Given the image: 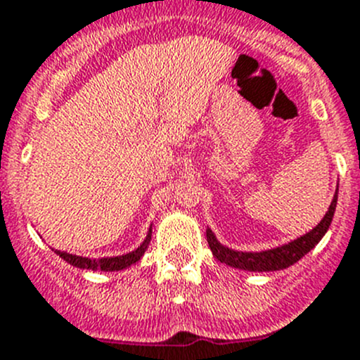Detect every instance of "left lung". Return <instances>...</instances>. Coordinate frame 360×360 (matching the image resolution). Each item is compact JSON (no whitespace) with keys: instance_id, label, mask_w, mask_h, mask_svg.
I'll return each instance as SVG.
<instances>
[{"instance_id":"obj_1","label":"left lung","mask_w":360,"mask_h":360,"mask_svg":"<svg viewBox=\"0 0 360 360\" xmlns=\"http://www.w3.org/2000/svg\"><path fill=\"white\" fill-rule=\"evenodd\" d=\"M336 203L338 191L336 194H334V200H332L330 207H328V212L325 214V217L318 222V226H314L309 233L302 235V237H299L293 242H288V244L281 245V248L259 252L233 251V249L224 248L222 244H219V240L215 238V235L212 233L210 228L207 229L208 245H210V251L214 252V256L219 262L233 266V269L249 270V272H272V270L288 269L290 265L299 262L304 255H307V252L321 240V237L327 233L328 226H330L332 222V217H334V212H336Z\"/></svg>"}]
</instances>
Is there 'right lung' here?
I'll return each mask as SVG.
<instances>
[{"label":"right lung","instance_id":"1","mask_svg":"<svg viewBox=\"0 0 360 360\" xmlns=\"http://www.w3.org/2000/svg\"><path fill=\"white\" fill-rule=\"evenodd\" d=\"M152 238V229L146 235L145 242L139 245L136 251L129 252V255H122V256H112V258H98V259H90V258H83V256H75V255H68L65 251H54L60 258H63L65 262L70 263V265L77 266V269H84V270H104V272H115V270H122L127 269V266L134 265L136 262H139L143 255H145L146 248H148V242Z\"/></svg>","mask_w":360,"mask_h":360}]
</instances>
